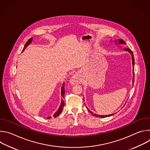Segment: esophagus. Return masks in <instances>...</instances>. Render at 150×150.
<instances>
[{
	"label": "esophagus",
	"instance_id": "34e87169",
	"mask_svg": "<svg viewBox=\"0 0 150 150\" xmlns=\"http://www.w3.org/2000/svg\"><path fill=\"white\" fill-rule=\"evenodd\" d=\"M79 82V80L78 79V77L76 75H74L70 80V83L71 84H76L78 83Z\"/></svg>",
	"mask_w": 150,
	"mask_h": 150
}]
</instances>
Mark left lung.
Wrapping results in <instances>:
<instances>
[{
  "instance_id": "obj_1",
  "label": "left lung",
  "mask_w": 150,
  "mask_h": 150,
  "mask_svg": "<svg viewBox=\"0 0 150 150\" xmlns=\"http://www.w3.org/2000/svg\"><path fill=\"white\" fill-rule=\"evenodd\" d=\"M118 41H119V43L120 44V45H125L126 44V42L123 40H122V39H118L117 40ZM115 42H116V45H117V44H118V43H117V41L116 40H115ZM125 51H126V52H128L129 53H130L131 54V56H132V66L134 67V65H135V60H134V54H133V53H132V50H131V49H128V48H127V49H123ZM133 79H132V83H133V85H134V68H133ZM83 100H84V99H83ZM87 109L88 110V111L91 113V115H93V116H96V117H109V116H112V115H115V113H113V114H111V115H96V114H95V113H94L93 112H92L90 110H89L88 109V108L87 107Z\"/></svg>"
}]
</instances>
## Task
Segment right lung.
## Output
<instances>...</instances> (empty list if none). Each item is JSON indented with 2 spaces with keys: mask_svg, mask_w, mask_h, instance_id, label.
<instances>
[{
  "mask_svg": "<svg viewBox=\"0 0 150 150\" xmlns=\"http://www.w3.org/2000/svg\"><path fill=\"white\" fill-rule=\"evenodd\" d=\"M32 40H33V38H31L30 39H29V40H28V41L26 42V44H25V46H24V49H23L22 52H23L25 50V48L31 43V42H32ZM65 82H63V85H62V88H61V96H62V97L64 98V96H65ZM64 105H65V102L63 101V99H62L60 107L59 108L58 110L56 112V113L53 115V117H57L58 115H59V114H60V113H61V112L62 111V109H63V108ZM51 117H52L51 116H49V117H47V119H50V118H51Z\"/></svg>",
  "mask_w": 150,
  "mask_h": 150,
  "instance_id": "add662e5",
  "label": "right lung"
}]
</instances>
